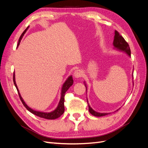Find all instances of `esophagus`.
I'll return each mask as SVG.
<instances>
[{
	"label": "esophagus",
	"instance_id": "34e87169",
	"mask_svg": "<svg viewBox=\"0 0 148 148\" xmlns=\"http://www.w3.org/2000/svg\"><path fill=\"white\" fill-rule=\"evenodd\" d=\"M73 75H74V77H75V78H80V77H82V75H83V71H82V70H76V71H75Z\"/></svg>",
	"mask_w": 148,
	"mask_h": 148
}]
</instances>
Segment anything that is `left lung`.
<instances>
[{
	"label": "left lung",
	"mask_w": 148,
	"mask_h": 148,
	"mask_svg": "<svg viewBox=\"0 0 148 148\" xmlns=\"http://www.w3.org/2000/svg\"><path fill=\"white\" fill-rule=\"evenodd\" d=\"M113 45L114 46V49H116L119 51L127 53V55L129 57L131 56V51H130V47H129L128 44L126 42V41H125L122 36L119 34L118 31L116 30L115 31V36H114ZM84 85H85V87H86V90H87L86 89L87 87H86V84H85V82H84ZM87 102H88V107H89V112L94 116H96V117H102V116H104V115H108L110 114V113L97 112L91 108V106H89V104H88V99H87Z\"/></svg>",
	"instance_id": "obj_1"
}]
</instances>
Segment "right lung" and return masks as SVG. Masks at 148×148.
<instances>
[{"label":"right lung","instance_id":"right-lung-1","mask_svg":"<svg viewBox=\"0 0 148 148\" xmlns=\"http://www.w3.org/2000/svg\"><path fill=\"white\" fill-rule=\"evenodd\" d=\"M29 28V26H28L27 28H26L24 31L23 33L21 34V36L20 37V39L18 40V45L17 46H19L20 42L21 41V39L23 38V35L25 34V33H26V30H27ZM13 83H14L15 86L17 89V91L18 92V95L19 97L20 98V100L21 101L23 104L24 105V106L26 107V109H27L28 110H29L30 112H31L32 114L38 116L39 117L41 118H44L46 119H49V120H53V119H56L60 117V116L64 114V110H65V107H64V97H65V94L66 92V91L68 90L69 88L73 84V79L72 78V76H70V77L66 79V80L65 81V82L64 83L63 86L62 87V91H61V97H60V101L59 102V104H58L57 108L51 112H39V111H36L34 110L33 109H32L31 108H30L29 107H28V106L26 105V104L25 103V102L24 101V100L23 99V98L21 96L20 93L19 92L18 89L17 85L16 84V82H15V73H13Z\"/></svg>","mask_w":148,"mask_h":148}]
</instances>
